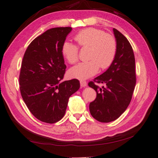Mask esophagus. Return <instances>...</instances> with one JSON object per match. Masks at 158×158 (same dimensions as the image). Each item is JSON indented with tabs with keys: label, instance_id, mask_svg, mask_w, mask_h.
Wrapping results in <instances>:
<instances>
[{
	"label": "esophagus",
	"instance_id": "1",
	"mask_svg": "<svg viewBox=\"0 0 158 158\" xmlns=\"http://www.w3.org/2000/svg\"><path fill=\"white\" fill-rule=\"evenodd\" d=\"M80 85H81V87H86L87 86V82L81 80V81H80Z\"/></svg>",
	"mask_w": 158,
	"mask_h": 158
}]
</instances>
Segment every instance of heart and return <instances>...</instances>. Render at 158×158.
<instances>
[{"label": "heart", "instance_id": "heart-1", "mask_svg": "<svg viewBox=\"0 0 158 158\" xmlns=\"http://www.w3.org/2000/svg\"><path fill=\"white\" fill-rule=\"evenodd\" d=\"M75 41L81 48H89V61L81 62L69 70V76L78 79H86L98 73L99 68L107 69L114 62L117 52V42L111 34L96 28H87L79 32ZM61 53L70 64L79 60V47L69 42H64Z\"/></svg>", "mask_w": 158, "mask_h": 158}]
</instances>
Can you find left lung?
<instances>
[{
    "mask_svg": "<svg viewBox=\"0 0 158 158\" xmlns=\"http://www.w3.org/2000/svg\"><path fill=\"white\" fill-rule=\"evenodd\" d=\"M113 31L117 42L115 60L106 72L88 83L97 92L95 100L89 103V112L101 123L114 121L125 112L136 82L135 57L130 43L117 29H113ZM94 82L104 83L106 86L100 89Z\"/></svg>",
    "mask_w": 158,
    "mask_h": 158,
    "instance_id": "8db88e82",
    "label": "left lung"
}]
</instances>
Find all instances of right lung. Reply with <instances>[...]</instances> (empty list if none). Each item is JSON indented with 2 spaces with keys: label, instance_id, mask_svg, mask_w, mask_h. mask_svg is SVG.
Returning <instances> with one entry per match:
<instances>
[{
  "label": "right lung",
  "instance_id": "obj_1",
  "mask_svg": "<svg viewBox=\"0 0 158 158\" xmlns=\"http://www.w3.org/2000/svg\"><path fill=\"white\" fill-rule=\"evenodd\" d=\"M71 27L52 28L31 42L22 61L20 93L28 109L46 123L63 118L71 95L80 88L79 80L61 81L66 66L61 47Z\"/></svg>",
  "mask_w": 158,
  "mask_h": 158
}]
</instances>
